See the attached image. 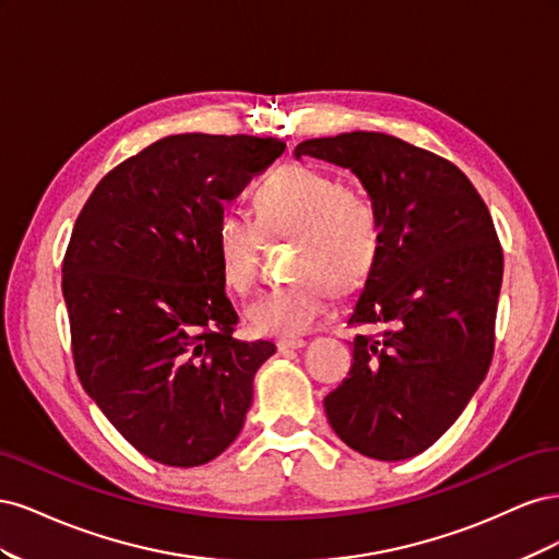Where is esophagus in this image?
Instances as JSON below:
<instances>
[{"label":"esophagus","mask_w":559,"mask_h":559,"mask_svg":"<svg viewBox=\"0 0 559 559\" xmlns=\"http://www.w3.org/2000/svg\"><path fill=\"white\" fill-rule=\"evenodd\" d=\"M300 347H306V341H300V337H282V341H277V349L280 352L300 349Z\"/></svg>","instance_id":"obj_1"}]
</instances>
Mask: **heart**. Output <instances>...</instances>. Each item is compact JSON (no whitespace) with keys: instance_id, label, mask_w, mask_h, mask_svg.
Instances as JSON below:
<instances>
[{"instance_id":"b5f03b06","label":"heart","mask_w":559,"mask_h":559,"mask_svg":"<svg viewBox=\"0 0 559 559\" xmlns=\"http://www.w3.org/2000/svg\"><path fill=\"white\" fill-rule=\"evenodd\" d=\"M253 222L226 212L216 224L222 280L247 296L259 284L265 242H292V284L263 294L247 308L249 326L265 335H296L326 314L331 296L359 292L373 270L380 212L359 186L306 163L270 173L251 195Z\"/></svg>"}]
</instances>
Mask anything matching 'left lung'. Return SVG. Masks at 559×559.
<instances>
[{"mask_svg": "<svg viewBox=\"0 0 559 559\" xmlns=\"http://www.w3.org/2000/svg\"><path fill=\"white\" fill-rule=\"evenodd\" d=\"M296 156L349 167L380 212L382 240L347 324L354 361L324 399L343 441L382 462L431 448L495 354L503 251L476 186L443 156L384 132L308 140Z\"/></svg>", "mask_w": 559, "mask_h": 559, "instance_id": "1", "label": "left lung"}]
</instances>
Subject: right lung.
Segmentation results:
<instances>
[{
	"mask_svg": "<svg viewBox=\"0 0 559 559\" xmlns=\"http://www.w3.org/2000/svg\"><path fill=\"white\" fill-rule=\"evenodd\" d=\"M284 146L170 134L107 173L76 218L62 259L76 376L148 460L207 464L245 425L275 345L235 341L216 224Z\"/></svg>",
	"mask_w": 559,
	"mask_h": 559,
	"instance_id": "add662e5",
	"label": "right lung"
}]
</instances>
